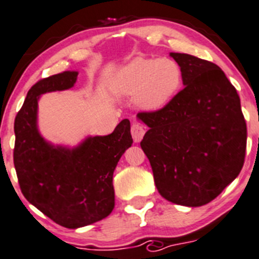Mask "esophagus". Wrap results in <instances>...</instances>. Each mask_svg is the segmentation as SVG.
I'll use <instances>...</instances> for the list:
<instances>
[{
	"mask_svg": "<svg viewBox=\"0 0 259 259\" xmlns=\"http://www.w3.org/2000/svg\"><path fill=\"white\" fill-rule=\"evenodd\" d=\"M144 133H146V130H144V127L142 126V125L137 124V122H134V124L132 125V135L135 143H139V142L143 139Z\"/></svg>",
	"mask_w": 259,
	"mask_h": 259,
	"instance_id": "1",
	"label": "esophagus"
}]
</instances>
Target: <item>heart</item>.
<instances>
[{"label": "heart", "mask_w": 259, "mask_h": 259, "mask_svg": "<svg viewBox=\"0 0 259 259\" xmlns=\"http://www.w3.org/2000/svg\"><path fill=\"white\" fill-rule=\"evenodd\" d=\"M183 69L168 57H137L118 70L113 78V91L118 96H137V103L146 111L165 107L180 89Z\"/></svg>", "instance_id": "b5f03b06"}]
</instances>
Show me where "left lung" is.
<instances>
[{
    "label": "left lung",
    "instance_id": "1",
    "mask_svg": "<svg viewBox=\"0 0 259 259\" xmlns=\"http://www.w3.org/2000/svg\"><path fill=\"white\" fill-rule=\"evenodd\" d=\"M184 89L163 108L139 112L149 127L141 147L165 199L204 206L236 179L244 165L246 124L240 98L213 62L171 52Z\"/></svg>",
    "mask_w": 259,
    "mask_h": 259
}]
</instances>
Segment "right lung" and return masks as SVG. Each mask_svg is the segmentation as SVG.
Instances as JSON below:
<instances>
[{"mask_svg": "<svg viewBox=\"0 0 259 259\" xmlns=\"http://www.w3.org/2000/svg\"><path fill=\"white\" fill-rule=\"evenodd\" d=\"M76 78L78 71H64L35 83L14 124V165L21 193L46 216L67 229L94 224L112 212L113 171L133 144L127 118L111 134L88 137L74 148L53 146L40 135L39 97L72 88Z\"/></svg>", "mask_w": 259, "mask_h": 259, "instance_id": "1", "label": "right lung"}]
</instances>
